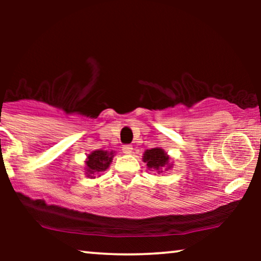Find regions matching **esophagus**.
<instances>
[{
  "label": "esophagus",
  "mask_w": 261,
  "mask_h": 261,
  "mask_svg": "<svg viewBox=\"0 0 261 261\" xmlns=\"http://www.w3.org/2000/svg\"><path fill=\"white\" fill-rule=\"evenodd\" d=\"M122 152L124 153V154H130V153L133 152V147H132L130 145H123Z\"/></svg>",
  "instance_id": "obj_1"
}]
</instances>
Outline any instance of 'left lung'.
Segmentation results:
<instances>
[{"label":"left lung","mask_w":261,"mask_h":261,"mask_svg":"<svg viewBox=\"0 0 261 261\" xmlns=\"http://www.w3.org/2000/svg\"><path fill=\"white\" fill-rule=\"evenodd\" d=\"M142 162L146 163L149 170L156 171L158 173L165 172L173 166L170 162V155L162 147L146 149L142 155Z\"/></svg>","instance_id":"1"}]
</instances>
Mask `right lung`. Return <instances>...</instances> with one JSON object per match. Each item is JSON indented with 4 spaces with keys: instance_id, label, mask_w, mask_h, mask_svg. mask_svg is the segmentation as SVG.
<instances>
[{
    "instance_id": "add662e5",
    "label": "right lung",
    "mask_w": 261,
    "mask_h": 261,
    "mask_svg": "<svg viewBox=\"0 0 261 261\" xmlns=\"http://www.w3.org/2000/svg\"><path fill=\"white\" fill-rule=\"evenodd\" d=\"M114 151H103V149H96L92 151L90 154H88L87 160H85L84 172L89 178L101 177V172L106 171L110 166L113 162Z\"/></svg>"
}]
</instances>
